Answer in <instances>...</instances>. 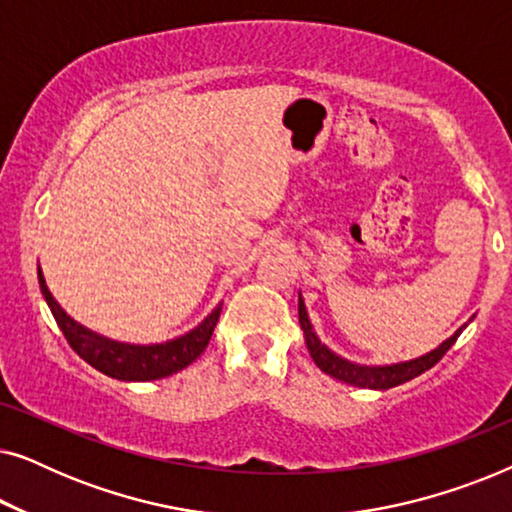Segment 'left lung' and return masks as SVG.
Returning a JSON list of instances; mask_svg holds the SVG:
<instances>
[{"mask_svg":"<svg viewBox=\"0 0 512 512\" xmlns=\"http://www.w3.org/2000/svg\"><path fill=\"white\" fill-rule=\"evenodd\" d=\"M298 321H300V328H303V335H305V345L310 349V356L312 361L317 363V366L324 370L326 375L335 377V380L345 382V384H352V387H361V389H391V387H398V384L412 380V377L426 373V370L436 366V363L443 359V354L450 349L457 338L464 331V326H459L457 331H454L450 338L440 342L436 349H431V352H426L422 356H417V359H408V361H396V363H380V366H368V363H356V361H349L345 356L335 354L331 347L324 345V342L319 340V335L314 333V326L310 321V314H307V307H305V300H303V293L298 291ZM473 321V317L468 319Z\"/></svg>","mask_w":512,"mask_h":512,"instance_id":"left-lung-1","label":"left lung"}]
</instances>
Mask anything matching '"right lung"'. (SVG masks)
I'll return each instance as SVG.
<instances>
[{
    "label": "right lung",
    "instance_id": "add662e5",
    "mask_svg": "<svg viewBox=\"0 0 512 512\" xmlns=\"http://www.w3.org/2000/svg\"><path fill=\"white\" fill-rule=\"evenodd\" d=\"M39 277V289L44 296L48 310H51L53 319L58 321L60 331L65 333V338L76 354L90 366L100 370V373L116 377L123 382H151L160 380V377L174 375L179 370L198 359L209 345L216 321H219L221 307L219 303L198 326L177 338L165 340V342H151V345H135V342H121L107 335L93 331V328L79 324V321L69 317L62 310V305L53 298L51 289L46 286V277L41 272V265L37 268Z\"/></svg>",
    "mask_w": 512,
    "mask_h": 512
}]
</instances>
